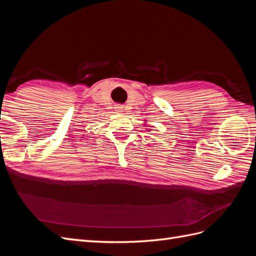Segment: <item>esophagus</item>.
Returning <instances> with one entry per match:
<instances>
[{
	"label": "esophagus",
	"instance_id": "1",
	"mask_svg": "<svg viewBox=\"0 0 256 256\" xmlns=\"http://www.w3.org/2000/svg\"><path fill=\"white\" fill-rule=\"evenodd\" d=\"M116 109H118V112H122L124 111V106H118V108H116Z\"/></svg>",
	"mask_w": 256,
	"mask_h": 256
}]
</instances>
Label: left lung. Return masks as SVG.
<instances>
[{"instance_id":"left-lung-1","label":"left lung","mask_w":256,"mask_h":256,"mask_svg":"<svg viewBox=\"0 0 256 256\" xmlns=\"http://www.w3.org/2000/svg\"><path fill=\"white\" fill-rule=\"evenodd\" d=\"M147 131H150V130H147Z\"/></svg>"}]
</instances>
